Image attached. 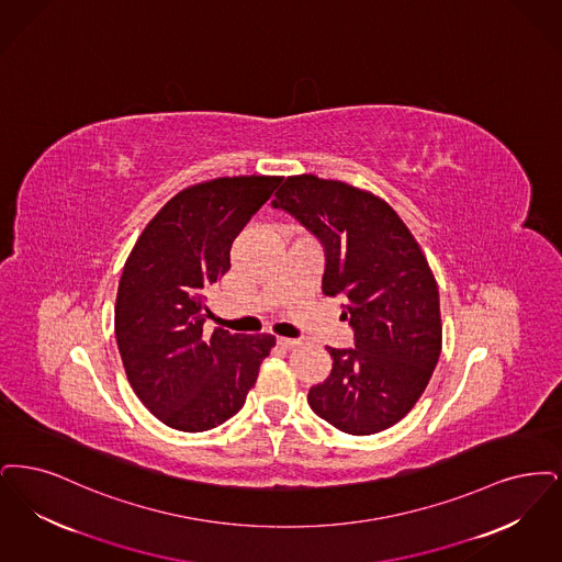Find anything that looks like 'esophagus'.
Masks as SVG:
<instances>
[{"mask_svg":"<svg viewBox=\"0 0 562 562\" xmlns=\"http://www.w3.org/2000/svg\"><path fill=\"white\" fill-rule=\"evenodd\" d=\"M300 340H295V338H279V346H283V348H295V346H300Z\"/></svg>","mask_w":562,"mask_h":562,"instance_id":"obj_1","label":"esophagus"}]
</instances>
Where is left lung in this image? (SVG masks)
I'll list each match as a JSON object with an SVG mask.
<instances>
[{"instance_id":"1","label":"left lung","mask_w":562,"mask_h":562,"mask_svg":"<svg viewBox=\"0 0 562 562\" xmlns=\"http://www.w3.org/2000/svg\"><path fill=\"white\" fill-rule=\"evenodd\" d=\"M274 207L325 247L323 293L342 295L355 348H331L311 409L348 435H375L414 409L442 344L439 288L422 247L380 196L315 173L290 176Z\"/></svg>"}]
</instances>
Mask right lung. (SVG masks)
Returning a JSON list of instances; mask_svg holds the SVG:
<instances>
[{
  "instance_id": "right-lung-1",
  "label": "right lung",
  "mask_w": 562,
  "mask_h": 562,
  "mask_svg": "<svg viewBox=\"0 0 562 562\" xmlns=\"http://www.w3.org/2000/svg\"><path fill=\"white\" fill-rule=\"evenodd\" d=\"M281 176H224L187 187L132 247L115 302L127 382L150 414L203 432L244 407L270 334H205L210 288L231 269V245L269 201Z\"/></svg>"
}]
</instances>
